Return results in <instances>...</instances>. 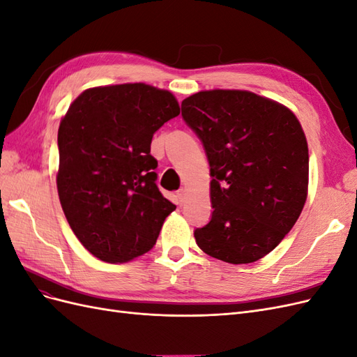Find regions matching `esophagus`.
<instances>
[{"instance_id": "1", "label": "esophagus", "mask_w": 357, "mask_h": 357, "mask_svg": "<svg viewBox=\"0 0 357 357\" xmlns=\"http://www.w3.org/2000/svg\"><path fill=\"white\" fill-rule=\"evenodd\" d=\"M176 198H177V204L178 205H183L186 201H188V195H186V190L185 189H180L177 190L176 193Z\"/></svg>"}]
</instances>
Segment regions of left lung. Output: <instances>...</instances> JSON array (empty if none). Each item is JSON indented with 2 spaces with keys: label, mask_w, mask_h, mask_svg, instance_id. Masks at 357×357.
<instances>
[{
  "label": "left lung",
  "mask_w": 357,
  "mask_h": 357,
  "mask_svg": "<svg viewBox=\"0 0 357 357\" xmlns=\"http://www.w3.org/2000/svg\"><path fill=\"white\" fill-rule=\"evenodd\" d=\"M210 164V222L193 231L207 255L252 264L282 243L304 208L308 146L296 116L247 91H204L181 102Z\"/></svg>",
  "instance_id": "obj_1"
}]
</instances>
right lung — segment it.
<instances>
[{"label": "right lung", "instance_id": "1", "mask_svg": "<svg viewBox=\"0 0 357 357\" xmlns=\"http://www.w3.org/2000/svg\"><path fill=\"white\" fill-rule=\"evenodd\" d=\"M178 113L171 92L126 83L84 91L61 121L59 201L75 236L101 261L149 252L176 210L156 186L150 144Z\"/></svg>", "mask_w": 357, "mask_h": 357}]
</instances>
